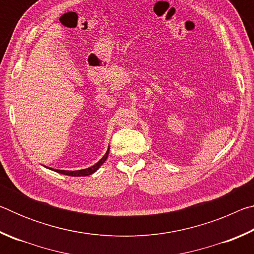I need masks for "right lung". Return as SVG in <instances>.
I'll use <instances>...</instances> for the list:
<instances>
[{
	"mask_svg": "<svg viewBox=\"0 0 254 254\" xmlns=\"http://www.w3.org/2000/svg\"><path fill=\"white\" fill-rule=\"evenodd\" d=\"M109 152H110V149H107L106 153L104 154V157H103L100 161L95 165L89 167V168H86V169H81V170H74V171H68V170H58V169H53L56 173H59V174H63V175H67V176H72V177H80V176H89L95 173V171L100 168V167L103 165V163L105 162V160L107 159V156H109Z\"/></svg>",
	"mask_w": 254,
	"mask_h": 254,
	"instance_id": "add662e5",
	"label": "right lung"
}]
</instances>
